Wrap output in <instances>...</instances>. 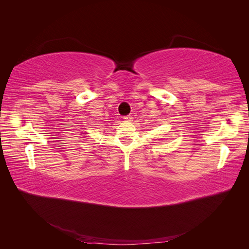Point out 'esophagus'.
<instances>
[{"label": "esophagus", "instance_id": "34e87169", "mask_svg": "<svg viewBox=\"0 0 249 249\" xmlns=\"http://www.w3.org/2000/svg\"><path fill=\"white\" fill-rule=\"evenodd\" d=\"M124 119L125 120V122H132L133 116L132 115H125V116H124Z\"/></svg>", "mask_w": 249, "mask_h": 249}]
</instances>
